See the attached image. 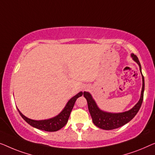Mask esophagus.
Here are the masks:
<instances>
[{
  "mask_svg": "<svg viewBox=\"0 0 155 155\" xmlns=\"http://www.w3.org/2000/svg\"><path fill=\"white\" fill-rule=\"evenodd\" d=\"M86 88H85V89H86Z\"/></svg>",
  "mask_w": 155,
  "mask_h": 155,
  "instance_id": "1",
  "label": "esophagus"
}]
</instances>
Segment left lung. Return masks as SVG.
Listing matches in <instances>:
<instances>
[{"label":"left lung","instance_id":"obj_1","mask_svg":"<svg viewBox=\"0 0 155 155\" xmlns=\"http://www.w3.org/2000/svg\"><path fill=\"white\" fill-rule=\"evenodd\" d=\"M130 56H131L133 60L135 61L138 64L143 79V86L140 100H138V102H137V104L134 107L124 112L112 113L104 112V111L100 110L98 107V106L95 102V100L93 98L92 95L90 93L86 92V91L84 92V96L86 99L87 102H88V110L91 117H92L93 124L98 128H101V129L112 130L125 125L132 119H134V117L136 116L139 110H140L141 104H142L144 90H145V81H144V77L142 74V71H141V65L136 55L132 53Z\"/></svg>","mask_w":155,"mask_h":155}]
</instances>
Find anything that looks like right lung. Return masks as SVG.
<instances>
[{"mask_svg":"<svg viewBox=\"0 0 155 155\" xmlns=\"http://www.w3.org/2000/svg\"><path fill=\"white\" fill-rule=\"evenodd\" d=\"M82 95L83 92H81V91L77 93V95L71 97L67 102L66 105H65L64 109H63L60 114H58L57 116L53 117V118L48 119H44V120H34V119H31L27 117H25L18 109H17V110H18L21 117L24 119V120L26 122H27L29 125L33 126V127L42 130H45V131H57V130L61 129V128L66 125L67 121H68L69 115H70V113L73 109V107L74 105L76 100H77L78 97L81 96Z\"/></svg>","mask_w":155,"mask_h":155,"instance_id":"right-lung-1","label":"right lung"}]
</instances>
